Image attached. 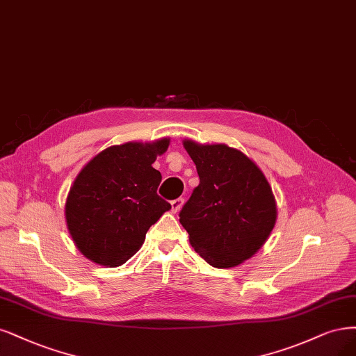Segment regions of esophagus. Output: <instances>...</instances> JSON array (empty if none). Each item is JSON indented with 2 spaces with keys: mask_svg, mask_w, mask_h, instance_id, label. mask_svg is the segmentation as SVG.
I'll return each instance as SVG.
<instances>
[{
  "mask_svg": "<svg viewBox=\"0 0 356 356\" xmlns=\"http://www.w3.org/2000/svg\"><path fill=\"white\" fill-rule=\"evenodd\" d=\"M182 204H184V199H182V197H178V199H175V200L170 202V206H172V212H174V213L179 212V209L182 207Z\"/></svg>",
  "mask_w": 356,
  "mask_h": 356,
  "instance_id": "obj_1",
  "label": "esophagus"
}]
</instances>
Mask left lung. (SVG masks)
<instances>
[{"mask_svg": "<svg viewBox=\"0 0 356 356\" xmlns=\"http://www.w3.org/2000/svg\"><path fill=\"white\" fill-rule=\"evenodd\" d=\"M200 184L179 212L190 243L215 268L243 264L259 250L275 225L277 204L262 170L225 144L184 141Z\"/></svg>", "mask_w": 356, "mask_h": 356, "instance_id": "left-lung-1", "label": "left lung"}]
</instances>
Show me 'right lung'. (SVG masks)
<instances>
[{"instance_id":"obj_1","label":"right lung","mask_w":356,"mask_h":356,"mask_svg":"<svg viewBox=\"0 0 356 356\" xmlns=\"http://www.w3.org/2000/svg\"><path fill=\"white\" fill-rule=\"evenodd\" d=\"M169 138L112 145L92 157L73 181L66 222L79 252L104 266L125 264L170 203L157 195L162 175L152 165Z\"/></svg>"}]
</instances>
